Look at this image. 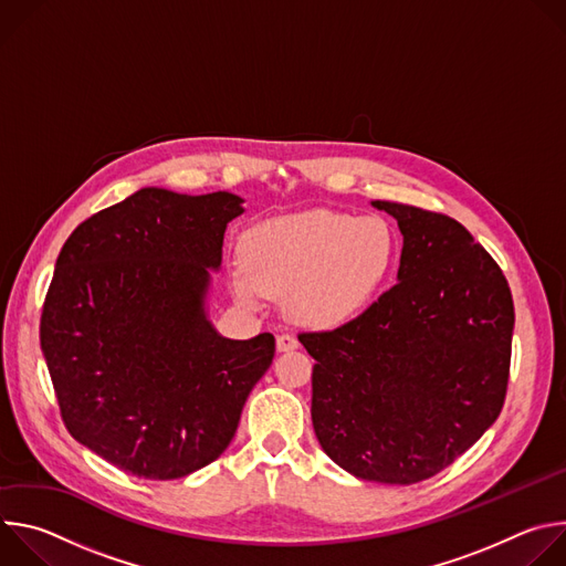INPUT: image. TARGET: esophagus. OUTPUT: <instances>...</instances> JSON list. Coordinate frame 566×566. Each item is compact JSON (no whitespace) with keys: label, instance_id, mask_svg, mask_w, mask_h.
Segmentation results:
<instances>
[{"label":"esophagus","instance_id":"34e87169","mask_svg":"<svg viewBox=\"0 0 566 566\" xmlns=\"http://www.w3.org/2000/svg\"><path fill=\"white\" fill-rule=\"evenodd\" d=\"M300 347V343H297V338L293 336V334H282V336H277V352H293V349H297Z\"/></svg>","mask_w":566,"mask_h":566}]
</instances>
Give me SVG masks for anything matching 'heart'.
Here are the masks:
<instances>
[{
  "instance_id": "obj_1",
  "label": "heart",
  "mask_w": 566,
  "mask_h": 566,
  "mask_svg": "<svg viewBox=\"0 0 566 566\" xmlns=\"http://www.w3.org/2000/svg\"><path fill=\"white\" fill-rule=\"evenodd\" d=\"M398 253L400 237L380 214L329 208L275 214L241 234L244 269L232 275V293L249 306L286 295L293 319L332 329L380 295Z\"/></svg>"
}]
</instances>
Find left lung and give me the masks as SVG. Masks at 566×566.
I'll use <instances>...</instances> for the list:
<instances>
[{"instance_id":"8db88e82","label":"left lung","mask_w":566,"mask_h":566,"mask_svg":"<svg viewBox=\"0 0 566 566\" xmlns=\"http://www.w3.org/2000/svg\"><path fill=\"white\" fill-rule=\"evenodd\" d=\"M371 206L398 221V282L347 325L297 338L315 358L311 421L322 450L358 479L410 486L497 421L515 308L502 269L459 221Z\"/></svg>"}]
</instances>
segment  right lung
I'll use <instances>...</instances> for the list:
<instances>
[{
    "instance_id": "1",
    "label": "right lung",
    "mask_w": 566,
    "mask_h": 566,
    "mask_svg": "<svg viewBox=\"0 0 566 566\" xmlns=\"http://www.w3.org/2000/svg\"><path fill=\"white\" fill-rule=\"evenodd\" d=\"M230 192L140 188L80 223L55 262L40 345L71 437L116 468L179 479L232 441L275 338H223L208 317Z\"/></svg>"
}]
</instances>
